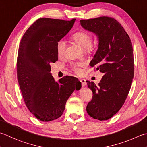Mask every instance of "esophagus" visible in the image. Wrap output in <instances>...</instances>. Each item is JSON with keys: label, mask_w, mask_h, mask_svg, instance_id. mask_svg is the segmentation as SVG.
<instances>
[{"label": "esophagus", "mask_w": 147, "mask_h": 147, "mask_svg": "<svg viewBox=\"0 0 147 147\" xmlns=\"http://www.w3.org/2000/svg\"><path fill=\"white\" fill-rule=\"evenodd\" d=\"M80 81L82 83V85L83 87H85L86 83H87V82H86V80L85 79H80Z\"/></svg>", "instance_id": "obj_1"}]
</instances>
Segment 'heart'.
<instances>
[{"label":"heart","mask_w":147,"mask_h":147,"mask_svg":"<svg viewBox=\"0 0 147 147\" xmlns=\"http://www.w3.org/2000/svg\"><path fill=\"white\" fill-rule=\"evenodd\" d=\"M71 39L78 45L80 46L83 50L87 51H90L94 49L92 42V34L87 30H80L71 36ZM66 48H67V42L64 39H60L57 43V52L58 55L62 57L65 53ZM85 65L83 62H76L72 64V67L74 71L77 74L82 73L80 69L81 66Z\"/></svg>","instance_id":"1"}]
</instances>
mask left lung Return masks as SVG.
<instances>
[{"label":"left lung","instance_id":"8db88e82","mask_svg":"<svg viewBox=\"0 0 147 147\" xmlns=\"http://www.w3.org/2000/svg\"><path fill=\"white\" fill-rule=\"evenodd\" d=\"M80 24L97 36L98 49L90 65L104 73L98 85L87 81L93 96L86 109L94 119L106 120L120 110L130 90L134 69L133 46L122 26L111 17L81 20Z\"/></svg>","mask_w":147,"mask_h":147}]
</instances>
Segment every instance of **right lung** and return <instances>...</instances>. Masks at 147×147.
Segmentation results:
<instances>
[{"instance_id": "obj_1", "label": "right lung", "mask_w": 147, "mask_h": 147, "mask_svg": "<svg viewBox=\"0 0 147 147\" xmlns=\"http://www.w3.org/2000/svg\"><path fill=\"white\" fill-rule=\"evenodd\" d=\"M75 20L39 18L20 43L16 65L20 90L27 108L42 122L61 117L69 97L82 87L77 78L66 76L57 82L50 73V64L58 60L57 43L69 32Z\"/></svg>"}]
</instances>
